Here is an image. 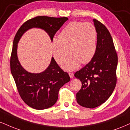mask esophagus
Returning <instances> with one entry per match:
<instances>
[{
  "instance_id": "obj_1",
  "label": "esophagus",
  "mask_w": 130,
  "mask_h": 130,
  "mask_svg": "<svg viewBox=\"0 0 130 130\" xmlns=\"http://www.w3.org/2000/svg\"><path fill=\"white\" fill-rule=\"evenodd\" d=\"M68 74H69L70 77L71 79H72V78H73V77H74V73H68Z\"/></svg>"
}]
</instances>
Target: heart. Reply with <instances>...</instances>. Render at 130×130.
I'll return each mask as SVG.
<instances>
[{
  "label": "heart",
  "instance_id": "obj_1",
  "mask_svg": "<svg viewBox=\"0 0 130 130\" xmlns=\"http://www.w3.org/2000/svg\"><path fill=\"white\" fill-rule=\"evenodd\" d=\"M98 31L93 24L71 22L61 31L59 39L53 40V56L60 63L70 52L71 54L62 62V67L67 71L74 70L80 63L87 64L93 59L96 53Z\"/></svg>",
  "mask_w": 130,
  "mask_h": 130
}]
</instances>
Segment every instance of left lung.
<instances>
[{
  "instance_id": "obj_1",
  "label": "left lung",
  "mask_w": 130,
  "mask_h": 130,
  "mask_svg": "<svg viewBox=\"0 0 130 130\" xmlns=\"http://www.w3.org/2000/svg\"><path fill=\"white\" fill-rule=\"evenodd\" d=\"M98 31L96 53L91 60L74 76L82 82L76 94L77 103L84 107L94 108L110 98L117 83L118 58L112 37L105 26L94 19Z\"/></svg>"
}]
</instances>
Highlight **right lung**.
<instances>
[{
	"instance_id": "add662e5",
	"label": "right lung",
	"mask_w": 130,
	"mask_h": 130,
	"mask_svg": "<svg viewBox=\"0 0 130 130\" xmlns=\"http://www.w3.org/2000/svg\"><path fill=\"white\" fill-rule=\"evenodd\" d=\"M68 20L65 17H35L23 23L14 39L10 57L11 72L20 98L26 105L36 110H43L54 105L58 99L59 90L69 82L70 77L53 57L47 69L42 73L34 74L27 72L18 60V43L22 34L33 27L40 28L46 31L53 41L57 31Z\"/></svg>"
}]
</instances>
